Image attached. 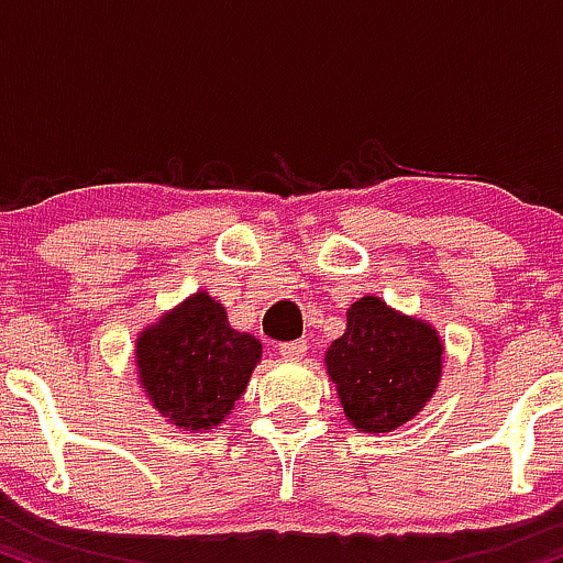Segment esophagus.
<instances>
[{
    "label": "esophagus",
    "mask_w": 563,
    "mask_h": 563,
    "mask_svg": "<svg viewBox=\"0 0 563 563\" xmlns=\"http://www.w3.org/2000/svg\"><path fill=\"white\" fill-rule=\"evenodd\" d=\"M306 351H308V343L306 340H289V343H279V353L284 358H302L306 356Z\"/></svg>",
    "instance_id": "34e87169"
}]
</instances>
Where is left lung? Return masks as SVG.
I'll return each mask as SVG.
<instances>
[{"mask_svg": "<svg viewBox=\"0 0 563 563\" xmlns=\"http://www.w3.org/2000/svg\"><path fill=\"white\" fill-rule=\"evenodd\" d=\"M441 340L422 321L366 295L349 308V330L327 351L343 412L358 431H394L420 412L441 375Z\"/></svg>", "mask_w": 563, "mask_h": 563, "instance_id": "8db88e82", "label": "left lung"}]
</instances>
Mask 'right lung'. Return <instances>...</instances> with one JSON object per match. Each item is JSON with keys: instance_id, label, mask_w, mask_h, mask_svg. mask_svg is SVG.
I'll list each match as a JSON object with an SVG mask.
<instances>
[{"instance_id": "right-lung-1", "label": "right lung", "mask_w": 563, "mask_h": 563, "mask_svg": "<svg viewBox=\"0 0 563 563\" xmlns=\"http://www.w3.org/2000/svg\"><path fill=\"white\" fill-rule=\"evenodd\" d=\"M137 375L164 418L180 428L220 426L261 362V340L229 327L207 292L162 316L137 338Z\"/></svg>"}]
</instances>
